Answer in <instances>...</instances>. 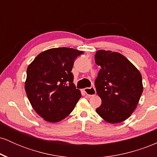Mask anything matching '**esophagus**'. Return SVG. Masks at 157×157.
I'll use <instances>...</instances> for the list:
<instances>
[{
  "mask_svg": "<svg viewBox=\"0 0 157 157\" xmlns=\"http://www.w3.org/2000/svg\"><path fill=\"white\" fill-rule=\"evenodd\" d=\"M84 91L86 92V95H88L89 97L94 96V95L96 94V89H95L94 87H91V88H88V89H85Z\"/></svg>",
  "mask_w": 157,
  "mask_h": 157,
  "instance_id": "obj_1",
  "label": "esophagus"
}]
</instances>
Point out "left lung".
<instances>
[{"label": "left lung", "instance_id": "left-lung-1", "mask_svg": "<svg viewBox=\"0 0 157 157\" xmlns=\"http://www.w3.org/2000/svg\"><path fill=\"white\" fill-rule=\"evenodd\" d=\"M95 63L100 66L94 84L102 100L97 113L110 123H119L131 116L141 97L142 75L121 54L99 50Z\"/></svg>", "mask_w": 157, "mask_h": 157}]
</instances>
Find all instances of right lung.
I'll list each match as a JSON object with an SVG mask.
<instances>
[{
  "label": "right lung",
  "instance_id": "obj_1",
  "mask_svg": "<svg viewBox=\"0 0 157 157\" xmlns=\"http://www.w3.org/2000/svg\"><path fill=\"white\" fill-rule=\"evenodd\" d=\"M83 52L71 48H50L28 66L25 90L35 111L46 121L63 120L75 109L81 93L74 84V62Z\"/></svg>",
  "mask_w": 157,
  "mask_h": 157
}]
</instances>
